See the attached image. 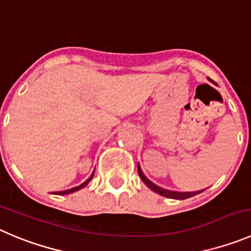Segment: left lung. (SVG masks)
Segmentation results:
<instances>
[{"mask_svg": "<svg viewBox=\"0 0 251 251\" xmlns=\"http://www.w3.org/2000/svg\"><path fill=\"white\" fill-rule=\"evenodd\" d=\"M137 171H139V175H140V178L142 179V182H144L145 184H146L147 187H149L151 191L156 192V193L161 194V196L163 197H167V198H172V200H187V198H191V197L196 196V194L201 193L202 191H197V192H176V191H168V189H165V188H161V187L156 186L154 183H152L151 181H150L149 178H147L146 176L144 175V172H142L141 167H140V165H137Z\"/></svg>", "mask_w": 251, "mask_h": 251, "instance_id": "8db88e82", "label": "left lung"}]
</instances>
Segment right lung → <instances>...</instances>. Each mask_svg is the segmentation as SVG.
Wrapping results in <instances>:
<instances>
[{
	"mask_svg": "<svg viewBox=\"0 0 251 251\" xmlns=\"http://www.w3.org/2000/svg\"><path fill=\"white\" fill-rule=\"evenodd\" d=\"M93 177H94V172L91 173V176L90 177H89L88 179H86L85 182H84V183H81L80 186H78V187H74V188H72V189H67V191H60V192H54V194H60V196H64V194H69V193H74V192H76V191H79V189H81V188H84V187L86 186V184L89 183V182L91 181V179H93Z\"/></svg>",
	"mask_w": 251,
	"mask_h": 251,
	"instance_id": "1",
	"label": "right lung"
}]
</instances>
